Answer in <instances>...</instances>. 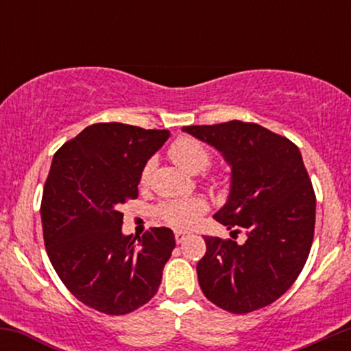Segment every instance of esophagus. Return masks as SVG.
Segmentation results:
<instances>
[{"instance_id": "34e87169", "label": "esophagus", "mask_w": 351, "mask_h": 351, "mask_svg": "<svg viewBox=\"0 0 351 351\" xmlns=\"http://www.w3.org/2000/svg\"><path fill=\"white\" fill-rule=\"evenodd\" d=\"M186 237H188V232H184V231H176L175 232V239H176V243H178V244L184 243V241H186Z\"/></svg>"}]
</instances>
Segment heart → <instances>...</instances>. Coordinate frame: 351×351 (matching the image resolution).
Here are the masks:
<instances>
[{
	"instance_id": "b5f03b06",
	"label": "heart",
	"mask_w": 351,
	"mask_h": 351,
	"mask_svg": "<svg viewBox=\"0 0 351 351\" xmlns=\"http://www.w3.org/2000/svg\"><path fill=\"white\" fill-rule=\"evenodd\" d=\"M168 153H170L173 162L188 173L204 171L213 160L211 152H209L206 145L199 142V140L193 138V136H180V138H176L171 143ZM153 167H155V162L148 160L142 171L143 183L150 180ZM204 211H206V203L199 198L167 201V203H163L158 208V215L165 223L176 228L191 226L196 221V217Z\"/></svg>"
}]
</instances>
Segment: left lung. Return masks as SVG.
I'll list each match as a JSON object with an SVG mask.
<instances>
[{"instance_id":"1","label":"left lung","mask_w":351,"mask_h":351,"mask_svg":"<svg viewBox=\"0 0 351 351\" xmlns=\"http://www.w3.org/2000/svg\"><path fill=\"white\" fill-rule=\"evenodd\" d=\"M183 132L211 145L231 167L226 204L217 223L247 234L244 244L204 236L196 265L208 300L249 313L284 295L304 269L315 229V193L291 140L257 123L189 125Z\"/></svg>"}]
</instances>
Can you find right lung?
<instances>
[{
  "mask_svg": "<svg viewBox=\"0 0 351 351\" xmlns=\"http://www.w3.org/2000/svg\"><path fill=\"white\" fill-rule=\"evenodd\" d=\"M170 132L94 123L56 152L41 201L47 256L75 299L108 315L130 313L155 295L175 249L168 228L125 236L127 199Z\"/></svg>",
  "mask_w": 351,
  "mask_h": 351,
  "instance_id": "add662e5",
  "label": "right lung"
}]
</instances>
